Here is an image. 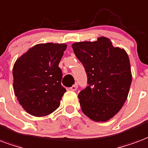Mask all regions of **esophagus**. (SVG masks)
<instances>
[{
	"mask_svg": "<svg viewBox=\"0 0 148 148\" xmlns=\"http://www.w3.org/2000/svg\"><path fill=\"white\" fill-rule=\"evenodd\" d=\"M77 84H74V85H73L72 87H71V88H70V89H71V91H76L77 90Z\"/></svg>",
	"mask_w": 148,
	"mask_h": 148,
	"instance_id": "obj_1",
	"label": "esophagus"
}]
</instances>
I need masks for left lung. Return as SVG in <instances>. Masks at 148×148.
Instances as JSON below:
<instances>
[{
  "mask_svg": "<svg viewBox=\"0 0 148 148\" xmlns=\"http://www.w3.org/2000/svg\"><path fill=\"white\" fill-rule=\"evenodd\" d=\"M88 77V86L78 94L82 110L95 121H107L121 110L132 83L130 59L125 49L109 38L72 45Z\"/></svg>",
  "mask_w": 148,
  "mask_h": 148,
  "instance_id": "left-lung-1",
  "label": "left lung"
}]
</instances>
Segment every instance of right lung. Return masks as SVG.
<instances>
[{"label":"right lung","instance_id":"obj_1","mask_svg":"<svg viewBox=\"0 0 148 148\" xmlns=\"http://www.w3.org/2000/svg\"><path fill=\"white\" fill-rule=\"evenodd\" d=\"M66 44H38L17 59L13 66V88L27 113L43 117L60 105L66 88L61 85L59 67Z\"/></svg>","mask_w":148,"mask_h":148}]
</instances>
